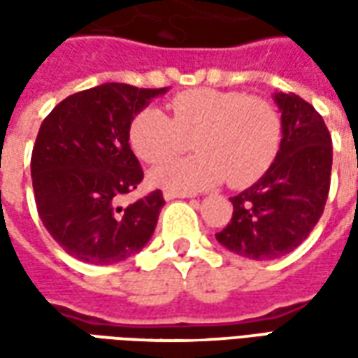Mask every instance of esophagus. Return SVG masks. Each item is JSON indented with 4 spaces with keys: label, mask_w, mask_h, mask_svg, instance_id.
<instances>
[{
    "label": "esophagus",
    "mask_w": 358,
    "mask_h": 358,
    "mask_svg": "<svg viewBox=\"0 0 358 358\" xmlns=\"http://www.w3.org/2000/svg\"><path fill=\"white\" fill-rule=\"evenodd\" d=\"M163 197L166 199V201H172V199H184V197H189V195L186 194H174V192H164Z\"/></svg>",
    "instance_id": "esophagus-1"
}]
</instances>
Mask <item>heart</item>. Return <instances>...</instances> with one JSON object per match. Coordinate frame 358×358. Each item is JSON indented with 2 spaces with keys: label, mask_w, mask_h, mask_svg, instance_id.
<instances>
[{
  "label": "heart",
  "mask_w": 358,
  "mask_h": 358,
  "mask_svg": "<svg viewBox=\"0 0 358 358\" xmlns=\"http://www.w3.org/2000/svg\"><path fill=\"white\" fill-rule=\"evenodd\" d=\"M172 118L157 107L140 110L130 126V145L141 161L163 163L194 140L197 155L171 161L149 178L174 194H195L220 182L248 186L276 159L280 118L268 103L240 92L192 90L171 101Z\"/></svg>",
  "instance_id": "1"
}]
</instances>
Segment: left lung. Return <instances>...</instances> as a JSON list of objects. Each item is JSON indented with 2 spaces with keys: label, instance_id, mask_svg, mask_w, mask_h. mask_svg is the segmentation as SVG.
I'll return each instance as SVG.
<instances>
[{
  "label": "left lung",
  "instance_id": "left-lung-1",
  "mask_svg": "<svg viewBox=\"0 0 358 358\" xmlns=\"http://www.w3.org/2000/svg\"><path fill=\"white\" fill-rule=\"evenodd\" d=\"M282 140L274 163L253 186L230 197L232 220L217 241L236 255L272 261L307 240L330 192L331 138L324 118L295 94L274 92Z\"/></svg>",
  "mask_w": 358,
  "mask_h": 358
}]
</instances>
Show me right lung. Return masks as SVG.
Returning a JSON list of instances; mask_svg holds the SVG:
<instances>
[{
  "instance_id": "add662e5",
  "label": "right lung",
  "mask_w": 358,
  "mask_h": 358,
  "mask_svg": "<svg viewBox=\"0 0 358 358\" xmlns=\"http://www.w3.org/2000/svg\"><path fill=\"white\" fill-rule=\"evenodd\" d=\"M166 92L107 82L69 95L40 126L30 161L38 215L82 263H120L155 232L159 189L126 207L120 201L143 180L128 143L132 120Z\"/></svg>"
}]
</instances>
